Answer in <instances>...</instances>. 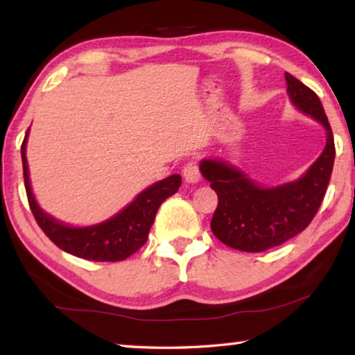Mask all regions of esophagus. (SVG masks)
Instances as JSON below:
<instances>
[{
    "label": "esophagus",
    "mask_w": 355,
    "mask_h": 355,
    "mask_svg": "<svg viewBox=\"0 0 355 355\" xmlns=\"http://www.w3.org/2000/svg\"><path fill=\"white\" fill-rule=\"evenodd\" d=\"M183 177L188 183H197L200 180V171L197 163H188L183 167Z\"/></svg>",
    "instance_id": "esophagus-1"
}]
</instances>
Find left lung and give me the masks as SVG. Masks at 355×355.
<instances>
[{
	"instance_id": "1",
	"label": "left lung",
	"mask_w": 355,
	"mask_h": 355,
	"mask_svg": "<svg viewBox=\"0 0 355 355\" xmlns=\"http://www.w3.org/2000/svg\"><path fill=\"white\" fill-rule=\"evenodd\" d=\"M293 105L326 130V147L296 182L264 188L243 171L222 159H203L200 172L218 194L211 219L214 236L228 248L263 252L284 244L309 227L320 209L334 169L335 144L318 95L285 73Z\"/></svg>"
}]
</instances>
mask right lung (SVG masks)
I'll return each instance as SVG.
<instances>
[{
	"label": "right lung",
	"instance_id": "1",
	"mask_svg": "<svg viewBox=\"0 0 355 355\" xmlns=\"http://www.w3.org/2000/svg\"><path fill=\"white\" fill-rule=\"evenodd\" d=\"M28 131L21 144L23 178L29 208L45 235L67 254L91 261H120L139 250L147 241L159 205L178 191L182 177L173 173L148 186L122 211L97 225L70 227L42 211L34 199L26 161Z\"/></svg>",
	"mask_w": 355,
	"mask_h": 355
}]
</instances>
